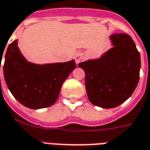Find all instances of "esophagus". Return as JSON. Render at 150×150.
Returning <instances> with one entry per match:
<instances>
[{"instance_id": "34e87169", "label": "esophagus", "mask_w": 150, "mask_h": 150, "mask_svg": "<svg viewBox=\"0 0 150 150\" xmlns=\"http://www.w3.org/2000/svg\"><path fill=\"white\" fill-rule=\"evenodd\" d=\"M74 58H75V62H76V64H79V63L81 62V61H82V59H83V54H81V53L78 52V53H76V54H75Z\"/></svg>"}]
</instances>
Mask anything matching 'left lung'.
<instances>
[{"instance_id": "obj_1", "label": "left lung", "mask_w": 150, "mask_h": 150, "mask_svg": "<svg viewBox=\"0 0 150 150\" xmlns=\"http://www.w3.org/2000/svg\"><path fill=\"white\" fill-rule=\"evenodd\" d=\"M109 39L112 47L100 58L78 64L86 73L88 99L103 109L119 106L132 96L141 67L140 54L129 35L115 34Z\"/></svg>"}]
</instances>
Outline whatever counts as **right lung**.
<instances>
[{"mask_svg": "<svg viewBox=\"0 0 150 150\" xmlns=\"http://www.w3.org/2000/svg\"><path fill=\"white\" fill-rule=\"evenodd\" d=\"M18 41L14 40L8 47L3 66L10 92L29 109L52 106L58 99L64 81L75 69V60L42 64L30 62L21 54Z\"/></svg>", "mask_w": 150, "mask_h": 150, "instance_id": "1", "label": "right lung"}]
</instances>
